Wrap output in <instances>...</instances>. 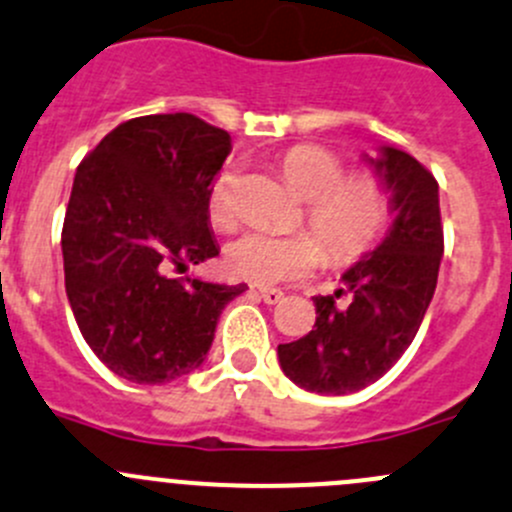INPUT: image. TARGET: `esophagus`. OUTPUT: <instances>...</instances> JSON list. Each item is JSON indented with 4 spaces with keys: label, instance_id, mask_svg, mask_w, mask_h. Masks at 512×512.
<instances>
[{
    "label": "esophagus",
    "instance_id": "1",
    "mask_svg": "<svg viewBox=\"0 0 512 512\" xmlns=\"http://www.w3.org/2000/svg\"><path fill=\"white\" fill-rule=\"evenodd\" d=\"M257 295H260V300L267 302V305H277V302L285 297V292L275 290V287H260V290H257Z\"/></svg>",
    "mask_w": 512,
    "mask_h": 512
}]
</instances>
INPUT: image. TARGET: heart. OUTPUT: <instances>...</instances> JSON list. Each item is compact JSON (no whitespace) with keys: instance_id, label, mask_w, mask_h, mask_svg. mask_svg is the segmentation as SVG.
Listing matches in <instances>:
<instances>
[{"instance_id":"1","label":"heart","mask_w":512,"mask_h":512,"mask_svg":"<svg viewBox=\"0 0 512 512\" xmlns=\"http://www.w3.org/2000/svg\"><path fill=\"white\" fill-rule=\"evenodd\" d=\"M282 172L292 190L307 200V225L315 232L250 230L232 240L225 265L232 277L270 287L315 272L325 257L335 265L365 255L390 217V195L377 177H347L345 162L325 147L297 145L282 157ZM207 215L220 230L235 222V170H222L207 195ZM323 247L320 248L319 245Z\"/></svg>"}]
</instances>
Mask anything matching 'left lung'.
I'll list each match as a JSON object with an SVG mask.
<instances>
[{
  "mask_svg": "<svg viewBox=\"0 0 512 512\" xmlns=\"http://www.w3.org/2000/svg\"><path fill=\"white\" fill-rule=\"evenodd\" d=\"M362 160L388 190L393 225L342 272L335 295L312 297L315 327L277 347L282 372L310 393L347 395L380 380L415 340L438 285L443 225L435 177L390 145ZM342 291L353 295L347 306L336 305Z\"/></svg>",
  "mask_w": 512,
  "mask_h": 512,
  "instance_id": "1",
  "label": "left lung"
}]
</instances>
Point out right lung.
Wrapping results in <instances>:
<instances>
[{"label": "right lung", "mask_w": 512, "mask_h": 512, "mask_svg": "<svg viewBox=\"0 0 512 512\" xmlns=\"http://www.w3.org/2000/svg\"><path fill=\"white\" fill-rule=\"evenodd\" d=\"M230 150V135L195 114H147L77 167L64 287L87 345L124 380L160 385L197 370L225 305L247 290L172 275L220 255L207 195Z\"/></svg>", "instance_id": "obj_1"}]
</instances>
